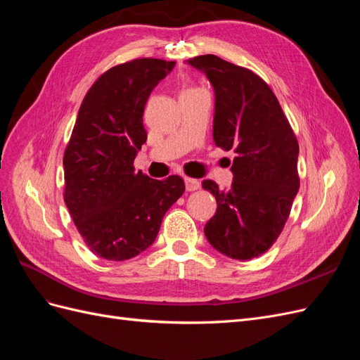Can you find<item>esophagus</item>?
Returning a JSON list of instances; mask_svg holds the SVG:
<instances>
[{"mask_svg":"<svg viewBox=\"0 0 360 360\" xmlns=\"http://www.w3.org/2000/svg\"><path fill=\"white\" fill-rule=\"evenodd\" d=\"M184 184H186V191H197L201 186L200 180L192 177H184Z\"/></svg>","mask_w":360,"mask_h":360,"instance_id":"34e87169","label":"esophagus"}]
</instances>
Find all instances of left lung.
<instances>
[{
  "mask_svg": "<svg viewBox=\"0 0 360 360\" xmlns=\"http://www.w3.org/2000/svg\"><path fill=\"white\" fill-rule=\"evenodd\" d=\"M188 63L214 89V144L236 153L230 189L202 181L217 202L204 234L221 254L252 259L276 242L290 216L300 186L297 138L275 93L252 70L212 53Z\"/></svg>",
  "mask_w": 360,
  "mask_h": 360,
  "instance_id": "1",
  "label": "left lung"
}]
</instances>
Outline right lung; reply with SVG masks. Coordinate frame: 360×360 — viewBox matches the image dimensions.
<instances>
[{
  "instance_id": "1",
  "label": "right lung",
  "mask_w": 360,
  "mask_h": 360,
  "mask_svg": "<svg viewBox=\"0 0 360 360\" xmlns=\"http://www.w3.org/2000/svg\"><path fill=\"white\" fill-rule=\"evenodd\" d=\"M176 61L136 58L102 73L86 91L64 151V202L85 245L110 261L146 250L184 192L179 176L151 180L134 160L147 141L150 93Z\"/></svg>"
}]
</instances>
